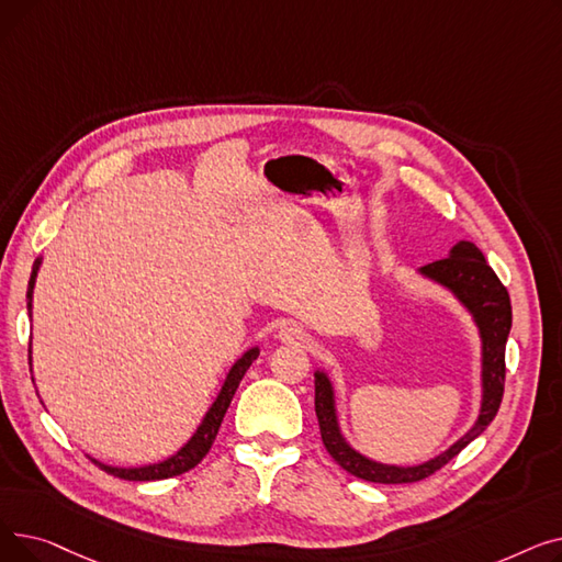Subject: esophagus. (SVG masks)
Returning <instances> with one entry per match:
<instances>
[{"instance_id":"34e87169","label":"esophagus","mask_w":562,"mask_h":562,"mask_svg":"<svg viewBox=\"0 0 562 562\" xmlns=\"http://www.w3.org/2000/svg\"><path fill=\"white\" fill-rule=\"evenodd\" d=\"M278 337H280L284 344H296V346L307 344V339H310L307 330L301 326V323H296V321L282 323L280 330H278Z\"/></svg>"}]
</instances>
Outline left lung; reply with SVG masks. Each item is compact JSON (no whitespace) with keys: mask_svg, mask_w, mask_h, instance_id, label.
Segmentation results:
<instances>
[{"mask_svg":"<svg viewBox=\"0 0 562 562\" xmlns=\"http://www.w3.org/2000/svg\"><path fill=\"white\" fill-rule=\"evenodd\" d=\"M419 273L445 289L467 307L474 316V323L481 335V382H483V398L476 424L471 426L453 447L445 453L412 467L398 464H382L375 462L360 451L352 449L341 435L337 407H335V390L326 371L314 373V407L318 417L321 439L326 445L328 453L335 462L346 469L348 474L358 476L369 483H417L435 474L437 469L453 460L469 441H474L496 417L501 398H504V382H506V341L513 326V307L508 289L501 284L496 273L490 269L485 255L471 244L460 241L451 248L449 257L426 263Z\"/></svg>","mask_w":562,"mask_h":562,"instance_id":"obj_1","label":"left lung"}]
</instances>
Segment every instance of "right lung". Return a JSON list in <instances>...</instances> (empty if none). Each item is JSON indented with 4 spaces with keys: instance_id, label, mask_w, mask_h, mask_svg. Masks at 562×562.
Masks as SVG:
<instances>
[{
    "instance_id": "1",
    "label": "right lung",
    "mask_w": 562,
    "mask_h": 562,
    "mask_svg": "<svg viewBox=\"0 0 562 562\" xmlns=\"http://www.w3.org/2000/svg\"><path fill=\"white\" fill-rule=\"evenodd\" d=\"M41 269V257L34 261V269H32V278H29V286H26V310L32 314V299H34V284H36V276ZM259 356V348H250L246 350L244 356L236 360L223 382V387L216 396V401L212 403V407L206 409V415L202 419V424L198 426V430L193 432V437L187 441V445L177 451L175 456L155 462V464H143V467H111L104 464L95 458H91L100 469H104L106 474L115 476V479H125V481H161V479H172V476H180L184 471L193 469L206 453H210L214 439L218 435V428L223 424L225 412L234 398L236 387H239L241 378L246 375V371L250 369V364L257 360ZM29 364H32V348H29Z\"/></svg>"
}]
</instances>
